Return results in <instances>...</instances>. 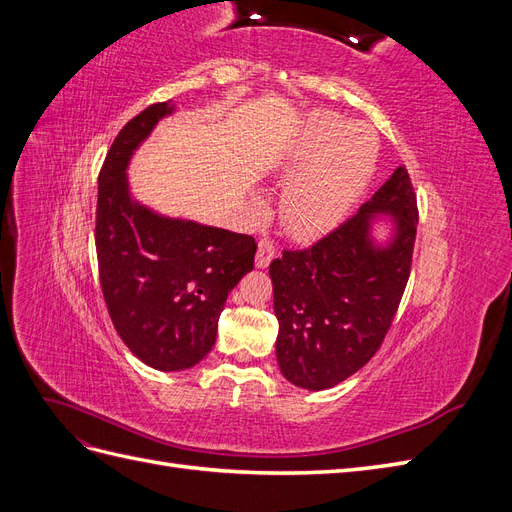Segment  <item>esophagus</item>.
Here are the masks:
<instances>
[{"label": "esophagus", "instance_id": "obj_1", "mask_svg": "<svg viewBox=\"0 0 512 512\" xmlns=\"http://www.w3.org/2000/svg\"><path fill=\"white\" fill-rule=\"evenodd\" d=\"M275 256H277L275 243H273L269 237L260 239V241H258V252H256V267H258V269H267Z\"/></svg>", "mask_w": 512, "mask_h": 512}]
</instances>
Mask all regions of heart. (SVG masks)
Returning <instances> with one entry per match:
<instances>
[{
  "label": "heart",
  "instance_id": "b5f03b06",
  "mask_svg": "<svg viewBox=\"0 0 512 512\" xmlns=\"http://www.w3.org/2000/svg\"><path fill=\"white\" fill-rule=\"evenodd\" d=\"M378 141L365 123L331 113L309 119L294 147L282 215L294 237L314 239L342 222L376 170Z\"/></svg>",
  "mask_w": 512,
  "mask_h": 512
}]
</instances>
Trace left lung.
I'll return each instance as SVG.
<instances>
[{
	"mask_svg": "<svg viewBox=\"0 0 512 512\" xmlns=\"http://www.w3.org/2000/svg\"><path fill=\"white\" fill-rule=\"evenodd\" d=\"M396 218L384 248L368 235L373 215ZM418 209L408 170L391 179L352 218L305 250H284L269 267L280 333L275 354L286 380L331 389L369 363L389 333L410 277Z\"/></svg>",
	"mask_w": 512,
	"mask_h": 512,
	"instance_id": "obj_1",
	"label": "left lung"
}]
</instances>
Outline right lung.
<instances>
[{
    "instance_id": "add662e5",
    "label": "right lung",
    "mask_w": 512,
    "mask_h": 512,
    "mask_svg": "<svg viewBox=\"0 0 512 512\" xmlns=\"http://www.w3.org/2000/svg\"><path fill=\"white\" fill-rule=\"evenodd\" d=\"M168 113V102L147 106L108 149L98 177L96 254L104 303L123 344L153 369L181 371L213 348L228 292L254 269L256 241L132 203L126 166Z\"/></svg>"
}]
</instances>
